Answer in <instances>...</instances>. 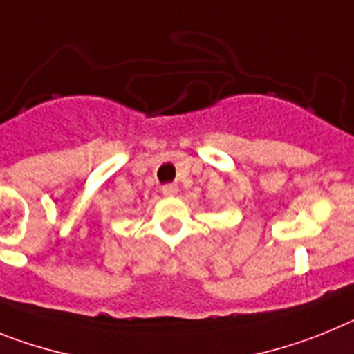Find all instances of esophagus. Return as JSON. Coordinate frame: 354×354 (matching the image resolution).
I'll list each match as a JSON object with an SVG mask.
<instances>
[{"label":"esophagus","instance_id":"34e87169","mask_svg":"<svg viewBox=\"0 0 354 354\" xmlns=\"http://www.w3.org/2000/svg\"><path fill=\"white\" fill-rule=\"evenodd\" d=\"M162 194L169 196V198H173V196L178 194V185L176 183H167V185L162 187Z\"/></svg>","mask_w":354,"mask_h":354}]
</instances>
